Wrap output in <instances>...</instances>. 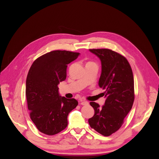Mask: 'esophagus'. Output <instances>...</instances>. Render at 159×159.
I'll use <instances>...</instances> for the list:
<instances>
[{
  "label": "esophagus",
  "instance_id": "esophagus-1",
  "mask_svg": "<svg viewBox=\"0 0 159 159\" xmlns=\"http://www.w3.org/2000/svg\"><path fill=\"white\" fill-rule=\"evenodd\" d=\"M80 104L81 105H88L89 104V103L88 102H86V101H81Z\"/></svg>",
  "mask_w": 159,
  "mask_h": 159
}]
</instances>
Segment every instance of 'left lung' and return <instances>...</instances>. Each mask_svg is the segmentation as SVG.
Returning <instances> with one entry per match:
<instances>
[{"label":"left lung","instance_id":"1","mask_svg":"<svg viewBox=\"0 0 159 159\" xmlns=\"http://www.w3.org/2000/svg\"><path fill=\"white\" fill-rule=\"evenodd\" d=\"M89 51L101 60L102 74L98 84L105 90L103 93L106 99L102 107L90 102L95 113L88 122L91 128L107 137L121 127L132 108L134 99L133 71L127 60L117 52L109 49Z\"/></svg>","mask_w":159,"mask_h":159}]
</instances>
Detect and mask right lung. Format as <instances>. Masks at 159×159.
Returning a JSON list of instances; mask_svg holds the SVG:
<instances>
[{
  "instance_id": "obj_1",
  "label": "right lung",
  "mask_w": 159,
  "mask_h": 159,
  "mask_svg": "<svg viewBox=\"0 0 159 159\" xmlns=\"http://www.w3.org/2000/svg\"><path fill=\"white\" fill-rule=\"evenodd\" d=\"M80 53L55 50L33 62L26 82V95L30 116L39 131L54 135L68 126V115L78 104L59 93L58 84L66 78L68 64Z\"/></svg>"
}]
</instances>
